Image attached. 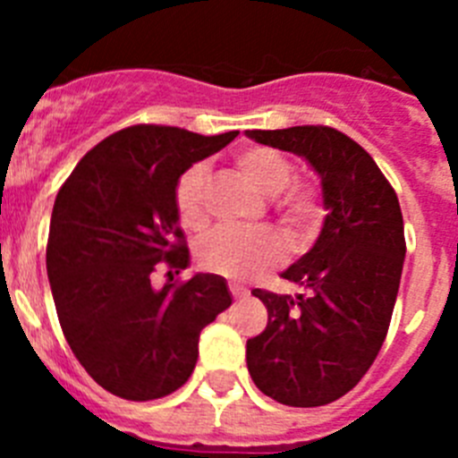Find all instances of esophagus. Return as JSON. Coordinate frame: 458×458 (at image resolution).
<instances>
[{"mask_svg":"<svg viewBox=\"0 0 458 458\" xmlns=\"http://www.w3.org/2000/svg\"><path fill=\"white\" fill-rule=\"evenodd\" d=\"M229 291H232L233 298H245V295H248V289L241 284H236V282H229Z\"/></svg>","mask_w":458,"mask_h":458,"instance_id":"1","label":"esophagus"}]
</instances>
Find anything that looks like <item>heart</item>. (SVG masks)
Instances as JSON below:
<instances>
[{
  "label": "heart",
  "instance_id": "heart-1",
  "mask_svg": "<svg viewBox=\"0 0 458 458\" xmlns=\"http://www.w3.org/2000/svg\"><path fill=\"white\" fill-rule=\"evenodd\" d=\"M236 167L259 192L275 197V213L295 241H307L323 217V201L311 183L293 181V165L270 147H248L236 153ZM206 167L183 169L174 185V210L185 229H201L208 220L204 204ZM194 257L208 273L232 279H252L277 268L286 259V242L273 229H217L197 245Z\"/></svg>",
  "mask_w": 458,
  "mask_h": 458
}]
</instances>
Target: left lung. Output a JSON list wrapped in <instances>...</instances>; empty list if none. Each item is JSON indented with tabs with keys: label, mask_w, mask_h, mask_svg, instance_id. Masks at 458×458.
<instances>
[{
	"label": "left lung",
	"mask_w": 458,
	"mask_h": 458,
	"mask_svg": "<svg viewBox=\"0 0 458 458\" xmlns=\"http://www.w3.org/2000/svg\"><path fill=\"white\" fill-rule=\"evenodd\" d=\"M245 135L305 157L327 208L314 248L282 273L302 293L252 291L268 326L248 339L250 376L284 406H326L358 386L386 342L406 257L402 208L374 157L330 125Z\"/></svg>",
	"instance_id": "1"
}]
</instances>
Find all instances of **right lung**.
I'll use <instances>...</instances> for the list:
<instances>
[{
    "mask_svg": "<svg viewBox=\"0 0 458 458\" xmlns=\"http://www.w3.org/2000/svg\"><path fill=\"white\" fill-rule=\"evenodd\" d=\"M236 135L131 125L96 144L56 194L46 252L56 317L80 365L121 399L179 390L197 365L199 333L232 305L220 275L157 291L151 273L188 268L174 185Z\"/></svg>",
    "mask_w": 458,
    "mask_h": 458,
    "instance_id": "1",
    "label": "right lung"
}]
</instances>
